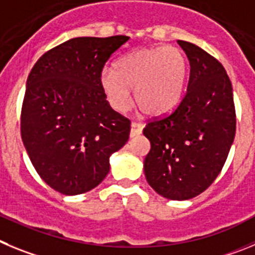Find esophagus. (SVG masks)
Segmentation results:
<instances>
[{"label": "esophagus", "instance_id": "34e87169", "mask_svg": "<svg viewBox=\"0 0 255 255\" xmlns=\"http://www.w3.org/2000/svg\"><path fill=\"white\" fill-rule=\"evenodd\" d=\"M143 129V125L138 122H132L130 125V137H134V136H138L139 133L142 132Z\"/></svg>", "mask_w": 255, "mask_h": 255}]
</instances>
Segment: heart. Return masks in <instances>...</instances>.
<instances>
[{"label": "heart", "mask_w": 255, "mask_h": 255, "mask_svg": "<svg viewBox=\"0 0 255 255\" xmlns=\"http://www.w3.org/2000/svg\"><path fill=\"white\" fill-rule=\"evenodd\" d=\"M188 73V59L180 48L147 47L119 58L114 70L100 76L108 102L117 111L129 107L128 88H134V100L143 113L160 116L179 103Z\"/></svg>", "instance_id": "heart-1"}]
</instances>
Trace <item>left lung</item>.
<instances>
[{"label": "left lung", "instance_id": "1", "mask_svg": "<svg viewBox=\"0 0 255 255\" xmlns=\"http://www.w3.org/2000/svg\"><path fill=\"white\" fill-rule=\"evenodd\" d=\"M189 59L187 91L175 109L146 123L148 184L167 199L205 192L228 159L236 130L233 86L224 66L193 43L178 40Z\"/></svg>", "mask_w": 255, "mask_h": 255}]
</instances>
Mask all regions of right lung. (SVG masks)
I'll list each match as a JSON object with an SVG mask.
<instances>
[{"label": "right lung", "instance_id": "add662e5", "mask_svg": "<svg viewBox=\"0 0 255 255\" xmlns=\"http://www.w3.org/2000/svg\"><path fill=\"white\" fill-rule=\"evenodd\" d=\"M129 36H80L45 52L26 81L21 138L39 176L66 196L89 192L109 173L130 121L113 111L103 68Z\"/></svg>", "mask_w": 255, "mask_h": 255}]
</instances>
